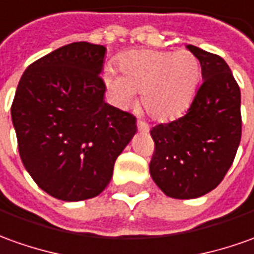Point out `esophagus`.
<instances>
[{
  "label": "esophagus",
  "mask_w": 254,
  "mask_h": 254,
  "mask_svg": "<svg viewBox=\"0 0 254 254\" xmlns=\"http://www.w3.org/2000/svg\"><path fill=\"white\" fill-rule=\"evenodd\" d=\"M137 127L139 132H148L149 131V126L145 123V122H138Z\"/></svg>",
  "instance_id": "1"
}]
</instances>
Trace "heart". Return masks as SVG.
Here are the masks:
<instances>
[{
    "instance_id": "obj_1",
    "label": "heart",
    "mask_w": 254,
    "mask_h": 254,
    "mask_svg": "<svg viewBox=\"0 0 254 254\" xmlns=\"http://www.w3.org/2000/svg\"><path fill=\"white\" fill-rule=\"evenodd\" d=\"M120 74L112 69L104 80L115 104L128 108L141 92L146 113L156 120H169L187 109L197 90L200 64L188 51H131L119 61Z\"/></svg>"
}]
</instances>
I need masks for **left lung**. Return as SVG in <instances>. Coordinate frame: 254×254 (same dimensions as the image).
<instances>
[{"label":"left lung","mask_w":254,"mask_h":254,"mask_svg":"<svg viewBox=\"0 0 254 254\" xmlns=\"http://www.w3.org/2000/svg\"><path fill=\"white\" fill-rule=\"evenodd\" d=\"M202 67L203 83L187 113L155 126L150 177L164 195L195 199L223 181L235 159L242 134L241 91L223 58L187 45Z\"/></svg>","instance_id":"1"}]
</instances>
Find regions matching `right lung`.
Listing matches in <instances>:
<instances>
[{"instance_id": "obj_1", "label": "right lung", "mask_w": 254, "mask_h": 254, "mask_svg": "<svg viewBox=\"0 0 254 254\" xmlns=\"http://www.w3.org/2000/svg\"><path fill=\"white\" fill-rule=\"evenodd\" d=\"M106 48L73 43L30 64L10 109L24 169L64 202L98 196L137 132L135 117L105 102Z\"/></svg>"}]
</instances>
